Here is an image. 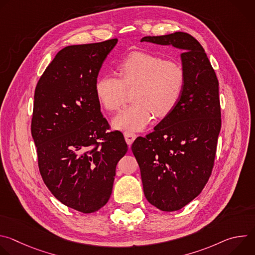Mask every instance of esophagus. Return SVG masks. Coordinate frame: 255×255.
Listing matches in <instances>:
<instances>
[{"label":"esophagus","instance_id":"34e87169","mask_svg":"<svg viewBox=\"0 0 255 255\" xmlns=\"http://www.w3.org/2000/svg\"><path fill=\"white\" fill-rule=\"evenodd\" d=\"M124 137H125L127 144L131 145L133 143V141L136 139V134L131 131H126V132H124Z\"/></svg>","mask_w":255,"mask_h":255}]
</instances>
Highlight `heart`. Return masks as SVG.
<instances>
[{
    "label": "heart",
    "mask_w": 255,
    "mask_h": 255,
    "mask_svg": "<svg viewBox=\"0 0 255 255\" xmlns=\"http://www.w3.org/2000/svg\"><path fill=\"white\" fill-rule=\"evenodd\" d=\"M120 77L111 72L101 75L95 85L96 95L109 111H116L125 102L127 89H133L131 105L113 119L117 129L139 131L146 127L153 114L167 115L177 104L184 91V67L174 60L136 51L119 64Z\"/></svg>",
    "instance_id": "1"
}]
</instances>
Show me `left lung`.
I'll return each instance as SVG.
<instances>
[{"instance_id":"1","label":"left lung","mask_w":255,"mask_h":255,"mask_svg":"<svg viewBox=\"0 0 255 255\" xmlns=\"http://www.w3.org/2000/svg\"><path fill=\"white\" fill-rule=\"evenodd\" d=\"M172 45L180 54L186 82L172 110L131 149L147 201L177 211L200 195L212 173L221 129L219 83L197 39L185 32L145 36L141 42Z\"/></svg>"}]
</instances>
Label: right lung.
I'll return each mask as SVG.
<instances>
[{"label":"right lung","mask_w":255,"mask_h":255,"mask_svg":"<svg viewBox=\"0 0 255 255\" xmlns=\"http://www.w3.org/2000/svg\"><path fill=\"white\" fill-rule=\"evenodd\" d=\"M118 39L70 45L44 70L34 94L31 133L44 184L63 205L94 213L110 199L128 146L109 132L95 92L99 71Z\"/></svg>","instance_id":"right-lung-1"}]
</instances>
